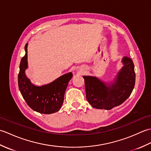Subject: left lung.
I'll list each match as a JSON object with an SVG mask.
<instances>
[{"instance_id": "obj_1", "label": "left lung", "mask_w": 151, "mask_h": 151, "mask_svg": "<svg viewBox=\"0 0 151 151\" xmlns=\"http://www.w3.org/2000/svg\"><path fill=\"white\" fill-rule=\"evenodd\" d=\"M121 62L123 66L112 82H105L96 76H83L86 99L92 107L111 110L129 97L135 86L134 65L127 56L123 57Z\"/></svg>"}]
</instances>
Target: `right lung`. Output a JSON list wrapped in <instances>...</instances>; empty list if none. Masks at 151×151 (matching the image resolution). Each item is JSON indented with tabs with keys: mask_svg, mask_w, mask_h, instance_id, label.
<instances>
[{
	"mask_svg": "<svg viewBox=\"0 0 151 151\" xmlns=\"http://www.w3.org/2000/svg\"><path fill=\"white\" fill-rule=\"evenodd\" d=\"M27 47L28 43L25 45V55L22 58L19 65V90L28 106L33 110L45 114L55 113L62 107L64 94L69 82L73 78V73H66L49 84L40 86L34 85L25 73L28 68Z\"/></svg>",
	"mask_w": 151,
	"mask_h": 151,
	"instance_id": "1",
	"label": "right lung"
}]
</instances>
